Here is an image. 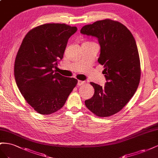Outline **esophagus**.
<instances>
[{
	"label": "esophagus",
	"mask_w": 158,
	"mask_h": 158,
	"mask_svg": "<svg viewBox=\"0 0 158 158\" xmlns=\"http://www.w3.org/2000/svg\"><path fill=\"white\" fill-rule=\"evenodd\" d=\"M85 83V81H80V80H78L77 85H79V86H81V85H84Z\"/></svg>",
	"instance_id": "1"
}]
</instances>
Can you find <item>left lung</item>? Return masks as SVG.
<instances>
[{"instance_id":"left-lung-1","label":"left lung","mask_w":158,"mask_h":158,"mask_svg":"<svg viewBox=\"0 0 158 158\" xmlns=\"http://www.w3.org/2000/svg\"><path fill=\"white\" fill-rule=\"evenodd\" d=\"M80 32L98 39V61L104 65L106 80L105 87L90 83L94 93L85 105L98 116H112L123 109L138 87L141 72L136 41L124 25L109 19L85 25Z\"/></svg>"}]
</instances>
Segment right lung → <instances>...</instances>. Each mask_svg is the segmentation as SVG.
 Listing matches in <instances>:
<instances>
[{
    "mask_svg": "<svg viewBox=\"0 0 158 158\" xmlns=\"http://www.w3.org/2000/svg\"><path fill=\"white\" fill-rule=\"evenodd\" d=\"M77 28L65 24H45L23 39L15 62V77L27 102L38 113L59 110L77 83L56 72L69 38Z\"/></svg>",
    "mask_w": 158,
    "mask_h": 158,
    "instance_id": "right-lung-1",
    "label": "right lung"
}]
</instances>
